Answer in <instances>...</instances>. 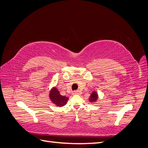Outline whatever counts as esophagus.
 I'll return each mask as SVG.
<instances>
[{
  "label": "esophagus",
  "instance_id": "esophagus-1",
  "mask_svg": "<svg viewBox=\"0 0 148 148\" xmlns=\"http://www.w3.org/2000/svg\"><path fill=\"white\" fill-rule=\"evenodd\" d=\"M79 93H80V91H79V90L75 91H73V95H77V94H79Z\"/></svg>",
  "mask_w": 148,
  "mask_h": 148
}]
</instances>
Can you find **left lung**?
Here are the masks:
<instances>
[{
	"mask_svg": "<svg viewBox=\"0 0 148 148\" xmlns=\"http://www.w3.org/2000/svg\"><path fill=\"white\" fill-rule=\"evenodd\" d=\"M98 98V96H97V94L96 93V92H92L91 94V96H90V97L89 98V101L91 102H95L97 101Z\"/></svg>",
	"mask_w": 148,
	"mask_h": 148,
	"instance_id": "left-lung-1",
	"label": "left lung"
}]
</instances>
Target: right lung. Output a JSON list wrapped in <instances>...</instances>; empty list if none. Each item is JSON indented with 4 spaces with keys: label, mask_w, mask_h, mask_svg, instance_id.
<instances>
[{
    "label": "right lung",
    "mask_w": 148,
    "mask_h": 148,
    "mask_svg": "<svg viewBox=\"0 0 148 148\" xmlns=\"http://www.w3.org/2000/svg\"><path fill=\"white\" fill-rule=\"evenodd\" d=\"M49 97L51 101L57 106L62 107L66 104L69 98L60 95L59 91L56 88H53L50 91Z\"/></svg>",
    "instance_id": "obj_1"
}]
</instances>
